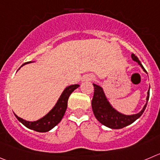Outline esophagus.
<instances>
[{"label": "esophagus", "instance_id": "1", "mask_svg": "<svg viewBox=\"0 0 160 160\" xmlns=\"http://www.w3.org/2000/svg\"><path fill=\"white\" fill-rule=\"evenodd\" d=\"M95 79V77L93 76H87V77H85L84 80H93Z\"/></svg>", "mask_w": 160, "mask_h": 160}]
</instances>
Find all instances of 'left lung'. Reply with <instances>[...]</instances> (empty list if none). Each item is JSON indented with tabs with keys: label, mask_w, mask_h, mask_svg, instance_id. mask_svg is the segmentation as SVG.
<instances>
[{
	"label": "left lung",
	"mask_w": 160,
	"mask_h": 160,
	"mask_svg": "<svg viewBox=\"0 0 160 160\" xmlns=\"http://www.w3.org/2000/svg\"><path fill=\"white\" fill-rule=\"evenodd\" d=\"M132 59L134 62H137L139 65H141V68H143L144 72L146 70L143 67L142 64L139 61L138 58L136 56L134 53L131 55ZM95 91H94L93 98L92 101V107L93 113L95 114L97 120L102 124L107 127L110 128V129H122V128L133 123L137 119L142 115L147 107L148 101L149 99V92H150V88L148 92L147 98H146V104L144 106L142 110L136 114H132V115H125V114H122L118 110H116L114 107L110 105L109 101L107 100V97L104 94L103 89L98 85L93 83Z\"/></svg>",
	"instance_id": "1"
}]
</instances>
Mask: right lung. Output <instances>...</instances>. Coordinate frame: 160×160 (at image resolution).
Here are the masks:
<instances>
[{
  "label": "right lung",
  "mask_w": 160,
  "mask_h": 160,
  "mask_svg": "<svg viewBox=\"0 0 160 160\" xmlns=\"http://www.w3.org/2000/svg\"><path fill=\"white\" fill-rule=\"evenodd\" d=\"M30 62H27L25 64H28ZM25 64L22 65V66L24 65ZM79 86H80L79 84H73L67 87L63 91L53 108L46 115H45L42 118L38 119V120L35 121V122H28V121L18 117L16 114H14L15 116L19 122L28 129L40 132H48L53 127H55L62 121V118L65 113V110L67 109V106H68V97L71 95L72 92L75 89H77Z\"/></svg>",
  "instance_id": "obj_1"
}]
</instances>
